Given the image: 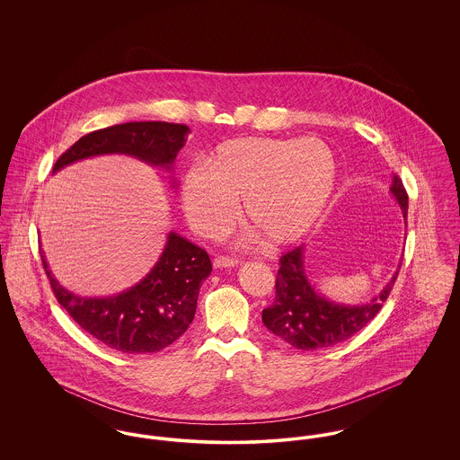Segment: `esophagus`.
Returning <instances> with one entry per match:
<instances>
[{
    "instance_id": "34e87169",
    "label": "esophagus",
    "mask_w": 460,
    "mask_h": 460,
    "mask_svg": "<svg viewBox=\"0 0 460 460\" xmlns=\"http://www.w3.org/2000/svg\"><path fill=\"white\" fill-rule=\"evenodd\" d=\"M238 263H240L238 259H234V257H226V255H219V257L214 259V265H216V267H234V265H238Z\"/></svg>"
}]
</instances>
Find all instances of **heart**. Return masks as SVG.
Segmentation results:
<instances>
[{
  "label": "heart",
  "instance_id": "b5f03b06",
  "mask_svg": "<svg viewBox=\"0 0 460 460\" xmlns=\"http://www.w3.org/2000/svg\"><path fill=\"white\" fill-rule=\"evenodd\" d=\"M336 182V160L317 137H236L220 143L207 165L182 177L188 217L207 236L224 234L238 214L261 240H300L321 217Z\"/></svg>",
  "mask_w": 460,
  "mask_h": 460
}]
</instances>
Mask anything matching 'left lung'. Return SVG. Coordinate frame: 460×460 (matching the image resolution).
Segmentation results:
<instances>
[{
    "label": "left lung",
    "instance_id": "obj_1",
    "mask_svg": "<svg viewBox=\"0 0 460 460\" xmlns=\"http://www.w3.org/2000/svg\"><path fill=\"white\" fill-rule=\"evenodd\" d=\"M390 191L396 198L407 226L409 197L398 175L394 174ZM398 270L369 304H334L310 285L304 265V246H296L279 259L276 298L272 305L262 310L263 326L298 350H317L338 345L357 334L376 317L394 289Z\"/></svg>",
    "mask_w": 460,
    "mask_h": 460
}]
</instances>
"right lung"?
Here are the masks:
<instances>
[{
    "label": "right lung",
    "instance_id": "add662e5",
    "mask_svg": "<svg viewBox=\"0 0 460 460\" xmlns=\"http://www.w3.org/2000/svg\"><path fill=\"white\" fill-rule=\"evenodd\" d=\"M190 128L171 122H126L93 131L57 160L53 172L96 155L124 154L171 171ZM46 276L58 304L93 338L122 353L167 349L195 319L199 286L210 276L208 253L171 233L154 269L136 286L109 296L83 298L53 278L41 252Z\"/></svg>",
    "mask_w": 460,
    "mask_h": 460
}]
</instances>
